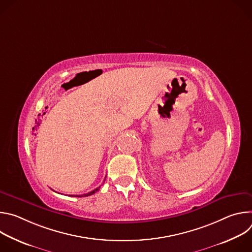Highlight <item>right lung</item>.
Masks as SVG:
<instances>
[{
  "mask_svg": "<svg viewBox=\"0 0 252 252\" xmlns=\"http://www.w3.org/2000/svg\"><path fill=\"white\" fill-rule=\"evenodd\" d=\"M33 129V128H32ZM99 189H100V187H98V188H96L95 189H94L93 191H91V192H88V193H86V194H82V195H69V196H77V197H84V196H89V195H92V194H94V192H96L97 190H99Z\"/></svg>",
  "mask_w": 252,
  "mask_h": 252,
  "instance_id": "right-lung-1",
  "label": "right lung"
}]
</instances>
